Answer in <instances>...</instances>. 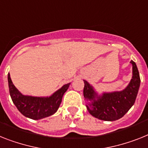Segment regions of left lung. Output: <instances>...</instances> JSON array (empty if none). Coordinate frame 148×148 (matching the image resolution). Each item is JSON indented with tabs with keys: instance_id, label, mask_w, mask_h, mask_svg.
Masks as SVG:
<instances>
[{
	"instance_id": "left-lung-1",
	"label": "left lung",
	"mask_w": 148,
	"mask_h": 148,
	"mask_svg": "<svg viewBox=\"0 0 148 148\" xmlns=\"http://www.w3.org/2000/svg\"><path fill=\"white\" fill-rule=\"evenodd\" d=\"M131 63L132 64V79L126 88L122 91L104 93L98 97L92 86L84 80V97L87 101H93L92 103H89V107H86L93 116L101 120H117L125 115L135 103L141 79L135 63L132 60ZM95 97H97V100H95Z\"/></svg>"
}]
</instances>
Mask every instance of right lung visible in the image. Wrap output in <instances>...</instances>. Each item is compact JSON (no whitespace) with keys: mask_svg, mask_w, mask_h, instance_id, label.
<instances>
[{"mask_svg":"<svg viewBox=\"0 0 148 148\" xmlns=\"http://www.w3.org/2000/svg\"><path fill=\"white\" fill-rule=\"evenodd\" d=\"M70 83L64 85L49 97H37L22 95L12 82L8 74V85L11 99L17 109L23 116L32 119H40L56 113L62 98Z\"/></svg>","mask_w":148,"mask_h":148,"instance_id":"1","label":"right lung"}]
</instances>
